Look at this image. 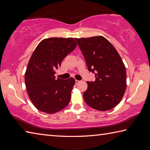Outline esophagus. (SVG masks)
<instances>
[{"instance_id": "esophagus-1", "label": "esophagus", "mask_w": 150, "mask_h": 150, "mask_svg": "<svg viewBox=\"0 0 150 150\" xmlns=\"http://www.w3.org/2000/svg\"><path fill=\"white\" fill-rule=\"evenodd\" d=\"M80 82H81V81H79V80H75V84H78Z\"/></svg>"}]
</instances>
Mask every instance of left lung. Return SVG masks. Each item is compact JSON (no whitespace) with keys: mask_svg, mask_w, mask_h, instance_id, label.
<instances>
[{"mask_svg":"<svg viewBox=\"0 0 150 150\" xmlns=\"http://www.w3.org/2000/svg\"><path fill=\"white\" fill-rule=\"evenodd\" d=\"M95 81L87 82L84 99L98 111H108L119 104L126 90V71L120 55L103 36L75 39Z\"/></svg>","mask_w":150,"mask_h":150,"instance_id":"left-lung-1","label":"left lung"}]
</instances>
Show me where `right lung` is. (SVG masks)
<instances>
[{"label":"right lung","instance_id":"right-lung-1","mask_svg":"<svg viewBox=\"0 0 150 150\" xmlns=\"http://www.w3.org/2000/svg\"><path fill=\"white\" fill-rule=\"evenodd\" d=\"M73 38L52 37L42 40L31 55L25 72L26 90L37 110L48 114L68 106L75 79H55L62 60L75 49Z\"/></svg>","mask_w":150,"mask_h":150}]
</instances>
